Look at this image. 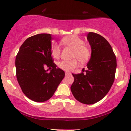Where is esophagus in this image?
<instances>
[{
  "label": "esophagus",
  "mask_w": 131,
  "mask_h": 131,
  "mask_svg": "<svg viewBox=\"0 0 131 131\" xmlns=\"http://www.w3.org/2000/svg\"><path fill=\"white\" fill-rule=\"evenodd\" d=\"M68 74H70V73H69V72H65V75H68Z\"/></svg>",
  "instance_id": "1"
}]
</instances>
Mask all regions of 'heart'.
<instances>
[{
	"label": "heart",
	"mask_w": 131,
	"mask_h": 131,
	"mask_svg": "<svg viewBox=\"0 0 131 131\" xmlns=\"http://www.w3.org/2000/svg\"><path fill=\"white\" fill-rule=\"evenodd\" d=\"M61 43L65 45L70 47L73 49L72 57L77 58L81 63L87 61L91 55L90 49L84 45V41L77 35H70L64 37L61 40ZM61 50L58 45H54L52 48V55L54 58H58L60 55ZM78 65L77 60H63L58 63L59 68L67 71L74 70Z\"/></svg>",
	"instance_id": "1"
}]
</instances>
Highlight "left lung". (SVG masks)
<instances>
[{"mask_svg": "<svg viewBox=\"0 0 131 131\" xmlns=\"http://www.w3.org/2000/svg\"><path fill=\"white\" fill-rule=\"evenodd\" d=\"M91 53L86 74H73L71 91L77 100L85 104L100 101L107 94L114 81L116 56L111 46L101 35L93 32L87 35Z\"/></svg>", "mask_w": 131, "mask_h": 131, "instance_id": "8db88e82", "label": "left lung"}]
</instances>
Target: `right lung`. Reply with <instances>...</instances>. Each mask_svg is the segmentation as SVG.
<instances>
[{
  "instance_id": "add662e5",
  "label": "right lung",
  "mask_w": 131,
  "mask_h": 131,
  "mask_svg": "<svg viewBox=\"0 0 131 131\" xmlns=\"http://www.w3.org/2000/svg\"><path fill=\"white\" fill-rule=\"evenodd\" d=\"M51 34H40L27 38L20 47L15 59L17 81L24 94L35 102L52 97L64 72L52 60ZM46 66L52 68L50 72Z\"/></svg>"
}]
</instances>
